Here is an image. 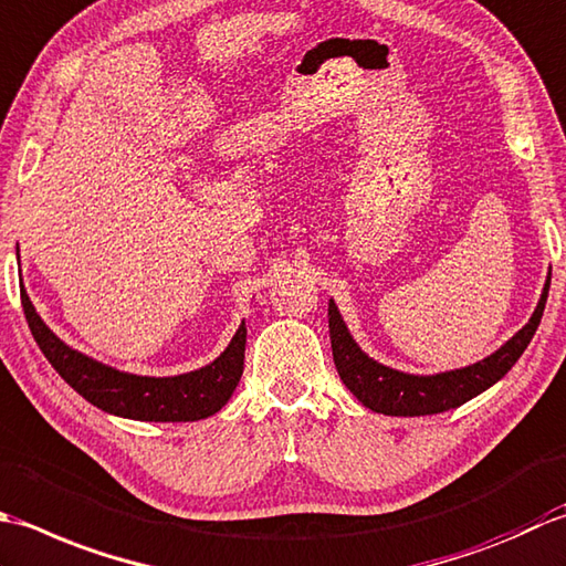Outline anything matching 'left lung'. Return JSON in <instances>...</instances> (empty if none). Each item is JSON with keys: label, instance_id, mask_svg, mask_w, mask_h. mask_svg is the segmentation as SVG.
I'll return each mask as SVG.
<instances>
[{"label": "left lung", "instance_id": "8db88e82", "mask_svg": "<svg viewBox=\"0 0 566 566\" xmlns=\"http://www.w3.org/2000/svg\"><path fill=\"white\" fill-rule=\"evenodd\" d=\"M547 293L549 279L545 287H542L539 303L533 317H530L527 325L523 329H517L501 349H495L486 359L471 366L430 376L406 374L371 359V356L361 352L359 344L354 342L337 305H334V300H329L327 315L334 366H337L342 384L352 390L361 406L374 412L398 415V418H415V415H434L459 408L464 406L467 400L483 394V390L491 388L493 384H499V380L511 371L513 364L521 359L530 339H533V334L537 332L542 313H545Z\"/></svg>", "mask_w": 566, "mask_h": 566}]
</instances>
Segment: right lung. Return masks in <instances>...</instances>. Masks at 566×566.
Wrapping results in <instances>:
<instances>
[{
    "label": "right lung",
    "instance_id": "1",
    "mask_svg": "<svg viewBox=\"0 0 566 566\" xmlns=\"http://www.w3.org/2000/svg\"><path fill=\"white\" fill-rule=\"evenodd\" d=\"M21 305L33 339L61 378L92 406L117 418L144 422H195L219 412L244 374L247 325L241 322L229 347L198 371L178 376H136L102 364L55 337L21 287Z\"/></svg>",
    "mask_w": 566,
    "mask_h": 566
}]
</instances>
